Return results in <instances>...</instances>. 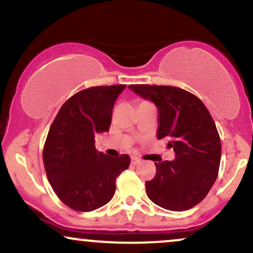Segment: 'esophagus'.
<instances>
[{"label":"esophagus","instance_id":"1","mask_svg":"<svg viewBox=\"0 0 253 253\" xmlns=\"http://www.w3.org/2000/svg\"><path fill=\"white\" fill-rule=\"evenodd\" d=\"M140 159L139 158H136V157H132V164L133 165H138L139 163H140Z\"/></svg>","mask_w":253,"mask_h":253}]
</instances>
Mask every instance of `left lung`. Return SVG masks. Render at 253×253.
<instances>
[{
	"instance_id": "left-lung-1",
	"label": "left lung",
	"mask_w": 253,
	"mask_h": 253,
	"mask_svg": "<svg viewBox=\"0 0 253 253\" xmlns=\"http://www.w3.org/2000/svg\"><path fill=\"white\" fill-rule=\"evenodd\" d=\"M133 92L158 109L157 138H169L173 161L155 163V178L145 183L149 199L168 211L195 207L207 196L217 177L221 143L206 106L187 90L169 85L130 84Z\"/></svg>"
}]
</instances>
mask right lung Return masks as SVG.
<instances>
[{"label": "right lung", "mask_w": 253, "mask_h": 253, "mask_svg": "<svg viewBox=\"0 0 253 253\" xmlns=\"http://www.w3.org/2000/svg\"><path fill=\"white\" fill-rule=\"evenodd\" d=\"M125 84L92 86L71 96L52 123L42 151L46 175L68 207L91 211L113 199L117 177L128 155L109 157L95 149V135L108 132L112 112Z\"/></svg>", "instance_id": "add662e5"}]
</instances>
